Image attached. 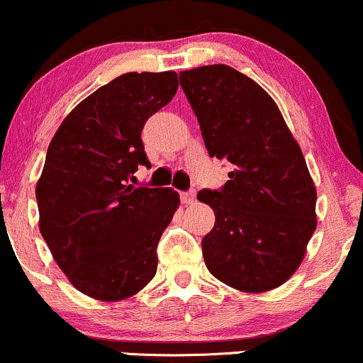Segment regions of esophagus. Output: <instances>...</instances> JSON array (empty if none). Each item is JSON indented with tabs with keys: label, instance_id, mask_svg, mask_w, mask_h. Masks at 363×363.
<instances>
[{
	"label": "esophagus",
	"instance_id": "1",
	"mask_svg": "<svg viewBox=\"0 0 363 363\" xmlns=\"http://www.w3.org/2000/svg\"><path fill=\"white\" fill-rule=\"evenodd\" d=\"M194 200H196V191H184V193H181V201L184 203V205H193Z\"/></svg>",
	"mask_w": 363,
	"mask_h": 363
}]
</instances>
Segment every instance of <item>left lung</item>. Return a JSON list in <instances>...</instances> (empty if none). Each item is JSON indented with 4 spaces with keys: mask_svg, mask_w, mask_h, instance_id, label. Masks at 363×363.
Returning a JSON list of instances; mask_svg holds the SVG:
<instances>
[{
    "mask_svg": "<svg viewBox=\"0 0 363 363\" xmlns=\"http://www.w3.org/2000/svg\"><path fill=\"white\" fill-rule=\"evenodd\" d=\"M210 157L233 163L220 191L201 189L215 225L203 238L206 269L245 293L284 284L317 227V191L276 101L229 65L179 74Z\"/></svg>",
    "mask_w": 363,
    "mask_h": 363,
    "instance_id": "1",
    "label": "left lung"
}]
</instances>
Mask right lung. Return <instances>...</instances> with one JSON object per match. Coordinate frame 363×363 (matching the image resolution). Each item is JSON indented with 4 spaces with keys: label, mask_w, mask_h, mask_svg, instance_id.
<instances>
[{
    "label": "right lung",
    "mask_w": 363,
    "mask_h": 363,
    "mask_svg": "<svg viewBox=\"0 0 363 363\" xmlns=\"http://www.w3.org/2000/svg\"><path fill=\"white\" fill-rule=\"evenodd\" d=\"M175 72H129L82 99L58 127L35 186L39 230L75 289L99 301L141 291L179 206L165 188H134L148 165L141 130L177 93Z\"/></svg>",
    "instance_id": "add662e5"
}]
</instances>
